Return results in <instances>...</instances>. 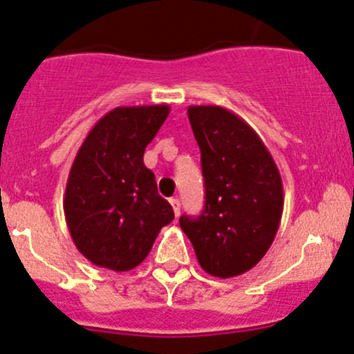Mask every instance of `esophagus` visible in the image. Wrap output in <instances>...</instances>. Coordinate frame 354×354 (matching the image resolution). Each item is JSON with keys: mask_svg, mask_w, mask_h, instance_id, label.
<instances>
[{"mask_svg": "<svg viewBox=\"0 0 354 354\" xmlns=\"http://www.w3.org/2000/svg\"><path fill=\"white\" fill-rule=\"evenodd\" d=\"M171 203V206H173V209H174V215H180V201L176 199V197H173V199L169 201Z\"/></svg>", "mask_w": 354, "mask_h": 354, "instance_id": "esophagus-1", "label": "esophagus"}]
</instances>
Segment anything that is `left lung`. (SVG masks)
<instances>
[{
	"label": "left lung",
	"mask_w": 354,
	"mask_h": 354,
	"mask_svg": "<svg viewBox=\"0 0 354 354\" xmlns=\"http://www.w3.org/2000/svg\"><path fill=\"white\" fill-rule=\"evenodd\" d=\"M206 201L199 216L181 215L201 268L231 279L254 268L279 231L284 190L279 167L256 130L221 106H190Z\"/></svg>",
	"instance_id": "left-lung-1"
}]
</instances>
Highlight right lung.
I'll return each mask as SVG.
<instances>
[{
	"label": "right lung",
	"instance_id": "obj_1",
	"mask_svg": "<svg viewBox=\"0 0 354 354\" xmlns=\"http://www.w3.org/2000/svg\"><path fill=\"white\" fill-rule=\"evenodd\" d=\"M169 111L167 104L109 111L86 136L70 167L63 197L66 225L79 252L100 268H136L174 218L142 162Z\"/></svg>",
	"mask_w": 354,
	"mask_h": 354
}]
</instances>
